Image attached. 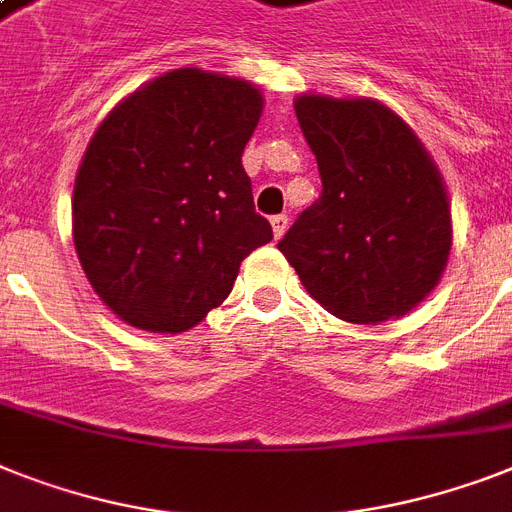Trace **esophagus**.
I'll return each instance as SVG.
<instances>
[{
    "label": "esophagus",
    "instance_id": "34e87169",
    "mask_svg": "<svg viewBox=\"0 0 512 512\" xmlns=\"http://www.w3.org/2000/svg\"><path fill=\"white\" fill-rule=\"evenodd\" d=\"M270 226H273V236L281 239V236L286 234V228H289V218H286V215H273V218H270Z\"/></svg>",
    "mask_w": 512,
    "mask_h": 512
}]
</instances>
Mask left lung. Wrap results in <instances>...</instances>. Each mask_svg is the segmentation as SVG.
Returning a JSON list of instances; mask_svg holds the SVG:
<instances>
[{"mask_svg": "<svg viewBox=\"0 0 512 512\" xmlns=\"http://www.w3.org/2000/svg\"><path fill=\"white\" fill-rule=\"evenodd\" d=\"M299 128L323 194L278 242L307 294L336 318L378 326L434 292L452 249L444 178L413 128L371 97L299 94Z\"/></svg>", "mask_w": 512, "mask_h": 512, "instance_id": "1", "label": "left lung"}]
</instances>
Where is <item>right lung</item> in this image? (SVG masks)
<instances>
[{
  "label": "right lung",
  "mask_w": 512,
  "mask_h": 512,
  "mask_svg": "<svg viewBox=\"0 0 512 512\" xmlns=\"http://www.w3.org/2000/svg\"><path fill=\"white\" fill-rule=\"evenodd\" d=\"M263 105L244 78L178 68L99 123L73 186V244L120 321L189 331L223 305L244 257L273 239L242 168Z\"/></svg>",
  "instance_id": "right-lung-1"
}]
</instances>
